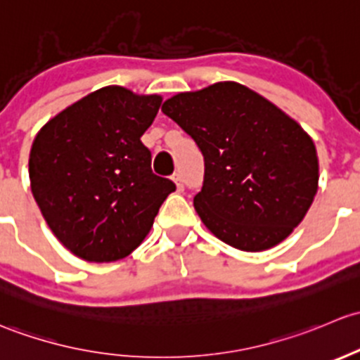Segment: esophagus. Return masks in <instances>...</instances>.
Masks as SVG:
<instances>
[{
  "instance_id": "esophagus-1",
  "label": "esophagus",
  "mask_w": 360,
  "mask_h": 360,
  "mask_svg": "<svg viewBox=\"0 0 360 360\" xmlns=\"http://www.w3.org/2000/svg\"><path fill=\"white\" fill-rule=\"evenodd\" d=\"M172 180L175 181V187H176V191H179V192L184 191V180H181V175H180V173H175V175L172 176Z\"/></svg>"
}]
</instances>
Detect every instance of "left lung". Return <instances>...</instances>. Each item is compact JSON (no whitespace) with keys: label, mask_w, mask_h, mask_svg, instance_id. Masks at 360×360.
Instances as JSON below:
<instances>
[{"label":"left lung","mask_w":360,"mask_h":360,"mask_svg":"<svg viewBox=\"0 0 360 360\" xmlns=\"http://www.w3.org/2000/svg\"><path fill=\"white\" fill-rule=\"evenodd\" d=\"M161 110L205 155L194 207L211 234L257 253L302 224L317 194L319 158L291 116L236 81L180 91Z\"/></svg>","instance_id":"left-lung-1"}]
</instances>
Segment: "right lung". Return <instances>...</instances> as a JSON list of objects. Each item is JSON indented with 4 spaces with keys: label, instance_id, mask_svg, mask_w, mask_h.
<instances>
[{
    "label": "right lung",
    "instance_id": "1",
    "mask_svg": "<svg viewBox=\"0 0 360 360\" xmlns=\"http://www.w3.org/2000/svg\"><path fill=\"white\" fill-rule=\"evenodd\" d=\"M158 94L110 84L46 121L29 154V180L44 221L72 255L116 262L142 244L175 184L155 176L140 136Z\"/></svg>",
    "mask_w": 360,
    "mask_h": 360
}]
</instances>
